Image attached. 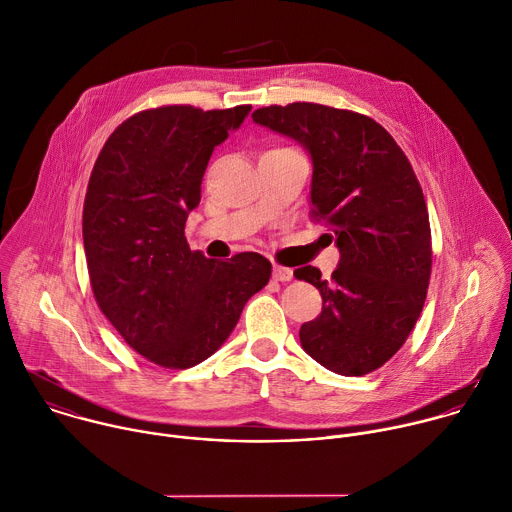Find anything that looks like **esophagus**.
<instances>
[{"instance_id": "obj_1", "label": "esophagus", "mask_w": 512, "mask_h": 512, "mask_svg": "<svg viewBox=\"0 0 512 512\" xmlns=\"http://www.w3.org/2000/svg\"><path fill=\"white\" fill-rule=\"evenodd\" d=\"M291 277H293V271L289 267H281V265L273 267V279L275 281H291Z\"/></svg>"}]
</instances>
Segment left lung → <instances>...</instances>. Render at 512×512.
Here are the masks:
<instances>
[{"mask_svg": "<svg viewBox=\"0 0 512 512\" xmlns=\"http://www.w3.org/2000/svg\"><path fill=\"white\" fill-rule=\"evenodd\" d=\"M253 120L309 150V217L342 255L329 279L311 265L293 273L323 299L299 329L301 346L335 374H370L404 346L428 293L432 235L414 168L382 124L354 110L293 102Z\"/></svg>", "mask_w": 512, "mask_h": 512, "instance_id": "left-lung-1", "label": "left lung"}]
</instances>
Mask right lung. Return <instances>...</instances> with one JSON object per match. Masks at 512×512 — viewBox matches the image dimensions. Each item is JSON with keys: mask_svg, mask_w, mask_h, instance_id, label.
I'll list each match as a JSON object with an SVG mask.
<instances>
[{"mask_svg": "<svg viewBox=\"0 0 512 512\" xmlns=\"http://www.w3.org/2000/svg\"><path fill=\"white\" fill-rule=\"evenodd\" d=\"M249 110L168 104L136 112L94 162L82 213L94 299L124 342L156 366L187 370L207 360L269 283L263 255L207 259L185 239L209 158Z\"/></svg>", "mask_w": 512, "mask_h": 512, "instance_id": "1", "label": "right lung"}]
</instances>
